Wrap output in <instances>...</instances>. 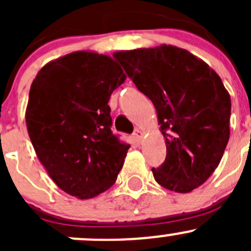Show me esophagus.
Masks as SVG:
<instances>
[{"label": "esophagus", "mask_w": 251, "mask_h": 251, "mask_svg": "<svg viewBox=\"0 0 251 251\" xmlns=\"http://www.w3.org/2000/svg\"><path fill=\"white\" fill-rule=\"evenodd\" d=\"M133 136H135L138 141H141L142 137H143V132H142L141 130H138V128H136L135 132H133Z\"/></svg>", "instance_id": "esophagus-1"}]
</instances>
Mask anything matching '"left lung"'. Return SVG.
Returning a JSON list of instances; mask_svg holds the SVG:
<instances>
[{
	"mask_svg": "<svg viewBox=\"0 0 251 251\" xmlns=\"http://www.w3.org/2000/svg\"><path fill=\"white\" fill-rule=\"evenodd\" d=\"M114 58L158 114L166 158L151 169L155 181L178 193L203 184L229 140L231 98L221 78L188 50L166 45L121 50Z\"/></svg>",
	"mask_w": 251,
	"mask_h": 251,
	"instance_id": "1",
	"label": "left lung"
}]
</instances>
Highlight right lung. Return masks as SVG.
Masks as SVG:
<instances>
[{
  "mask_svg": "<svg viewBox=\"0 0 251 251\" xmlns=\"http://www.w3.org/2000/svg\"><path fill=\"white\" fill-rule=\"evenodd\" d=\"M125 81L104 54L74 52L48 63L30 87L26 126L37 158L60 189L90 199L116 181L130 144L111 131L109 98Z\"/></svg>",
  "mask_w": 251,
  "mask_h": 251,
  "instance_id": "obj_1",
  "label": "right lung"
}]
</instances>
